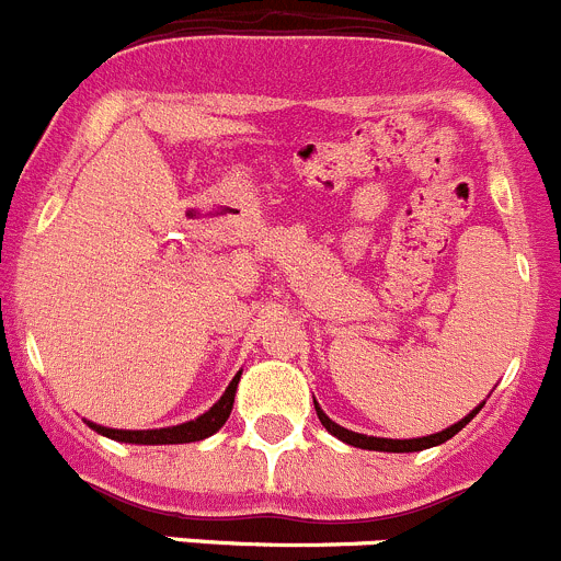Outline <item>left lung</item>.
Returning a JSON list of instances; mask_svg holds the SVG:
<instances>
[{
  "mask_svg": "<svg viewBox=\"0 0 561 561\" xmlns=\"http://www.w3.org/2000/svg\"><path fill=\"white\" fill-rule=\"evenodd\" d=\"M317 404V402H313ZM484 404V402H482ZM482 404H479L477 410H471V413L466 415L462 421H457V424H451L449 430L444 432H435V435H426V437H410V440H393V437H375V435H360V432H352V430H344L341 424H335V421H330L328 415H324V410L317 404V415L319 421H322L324 430L330 432V435H335L339 440H344V444L350 446H357V449H369V451H421V449H430V446H437V444H446L449 437H455L457 432L462 430V426L468 424V421L473 419V415L482 410Z\"/></svg>",
  "mask_w": 561,
  "mask_h": 561,
  "instance_id": "obj_1",
  "label": "left lung"
}]
</instances>
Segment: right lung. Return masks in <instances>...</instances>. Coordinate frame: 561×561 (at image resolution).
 I'll return each mask as SVG.
<instances>
[{"instance_id":"obj_1","label":"right lung","mask_w":561,"mask_h":561,"mask_svg":"<svg viewBox=\"0 0 561 561\" xmlns=\"http://www.w3.org/2000/svg\"><path fill=\"white\" fill-rule=\"evenodd\" d=\"M242 375V371H239ZM239 375L233 377L231 386L226 388V393L220 397V402L211 410H206L204 415H197L195 421H186L179 426H164V430H110V426H99L93 421H88L99 435L112 437V440H121V444H137V446H162V444H195V440H204V437L215 435L222 424L228 421L233 408V397H237V382Z\"/></svg>"}]
</instances>
